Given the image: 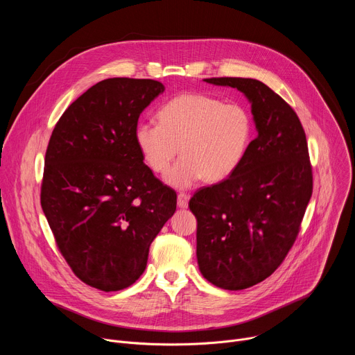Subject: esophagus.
Here are the masks:
<instances>
[{"instance_id":"esophagus-1","label":"esophagus","mask_w":355,"mask_h":355,"mask_svg":"<svg viewBox=\"0 0 355 355\" xmlns=\"http://www.w3.org/2000/svg\"><path fill=\"white\" fill-rule=\"evenodd\" d=\"M191 195L187 192H180L177 196V204L180 208H187L188 207V202H189Z\"/></svg>"}]
</instances>
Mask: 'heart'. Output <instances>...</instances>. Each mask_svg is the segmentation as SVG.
Wrapping results in <instances>:
<instances>
[{
  "instance_id": "obj_1",
  "label": "heart",
  "mask_w": 355,
  "mask_h": 355,
  "mask_svg": "<svg viewBox=\"0 0 355 355\" xmlns=\"http://www.w3.org/2000/svg\"><path fill=\"white\" fill-rule=\"evenodd\" d=\"M159 121L139 122L135 143L156 174L168 170L180 150L182 157L166 175L168 184L180 188L202 177L207 182L229 178L241 166L252 139V119L244 107L205 94L170 99L160 108Z\"/></svg>"
}]
</instances>
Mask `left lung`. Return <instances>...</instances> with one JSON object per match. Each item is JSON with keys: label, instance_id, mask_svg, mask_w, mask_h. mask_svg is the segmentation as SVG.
Segmentation results:
<instances>
[{"label": "left lung", "instance_id": "obj_1", "mask_svg": "<svg viewBox=\"0 0 355 355\" xmlns=\"http://www.w3.org/2000/svg\"><path fill=\"white\" fill-rule=\"evenodd\" d=\"M205 81L241 91L259 132L229 178L198 189L189 200L202 275L240 291L268 278L285 260L312 196V166L296 112L270 87L240 77Z\"/></svg>", "mask_w": 355, "mask_h": 355}]
</instances>
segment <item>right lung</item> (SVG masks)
I'll use <instances>...</instances> for the list:
<instances>
[{
  "mask_svg": "<svg viewBox=\"0 0 355 355\" xmlns=\"http://www.w3.org/2000/svg\"><path fill=\"white\" fill-rule=\"evenodd\" d=\"M160 81L108 78L80 95L50 136L40 205L62 256L87 285L130 286L174 215L177 193L155 177L135 143L139 116Z\"/></svg>",
  "mask_w": 355,
  "mask_h": 355,
  "instance_id": "right-lung-1",
  "label": "right lung"
}]
</instances>
